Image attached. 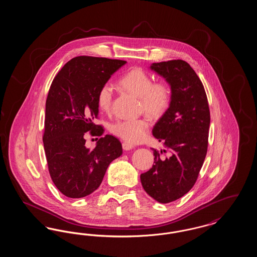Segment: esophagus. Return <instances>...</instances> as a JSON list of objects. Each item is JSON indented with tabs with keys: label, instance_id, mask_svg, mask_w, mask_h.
<instances>
[{
	"label": "esophagus",
	"instance_id": "1",
	"mask_svg": "<svg viewBox=\"0 0 257 257\" xmlns=\"http://www.w3.org/2000/svg\"><path fill=\"white\" fill-rule=\"evenodd\" d=\"M134 147L133 145H131V144H129V143H123L122 144V148L124 150H130V149H132Z\"/></svg>",
	"mask_w": 257,
	"mask_h": 257
}]
</instances>
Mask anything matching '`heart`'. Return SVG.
Instances as JSON below:
<instances>
[{"label": "heart", "mask_w": 257, "mask_h": 257, "mask_svg": "<svg viewBox=\"0 0 257 257\" xmlns=\"http://www.w3.org/2000/svg\"><path fill=\"white\" fill-rule=\"evenodd\" d=\"M124 89L140 98L141 109L152 118H160L168 110L171 101V87L166 81L154 82L152 77L141 67H135L119 80ZM113 98L110 83L102 85L97 93V106L103 112H109ZM149 121L137 119H118L110 125V131L129 144L142 143L148 134Z\"/></svg>", "instance_id": "heart-1"}]
</instances>
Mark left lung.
Returning a JSON list of instances; mask_svg holds the SVG:
<instances>
[{
	"label": "left lung",
	"mask_w": 257,
	"mask_h": 257,
	"mask_svg": "<svg viewBox=\"0 0 257 257\" xmlns=\"http://www.w3.org/2000/svg\"><path fill=\"white\" fill-rule=\"evenodd\" d=\"M151 69L170 83L171 101L152 131L166 149L153 148L154 165L141 174V181L149 196L170 203L186 195L197 180L207 154L210 110L204 86L187 61L154 62ZM167 150L170 156L161 159Z\"/></svg>",
	"instance_id": "obj_1"
}]
</instances>
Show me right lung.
<instances>
[{
  "label": "right lung",
  "mask_w": 257,
  "mask_h": 257,
  "mask_svg": "<svg viewBox=\"0 0 257 257\" xmlns=\"http://www.w3.org/2000/svg\"><path fill=\"white\" fill-rule=\"evenodd\" d=\"M126 61L80 56L56 75L46 99L43 146L52 181L62 195L80 198L94 192L111 161L122 154L118 139L106 135L89 150L85 133L102 136L97 93Z\"/></svg>",
  "instance_id": "add662e5"
}]
</instances>
